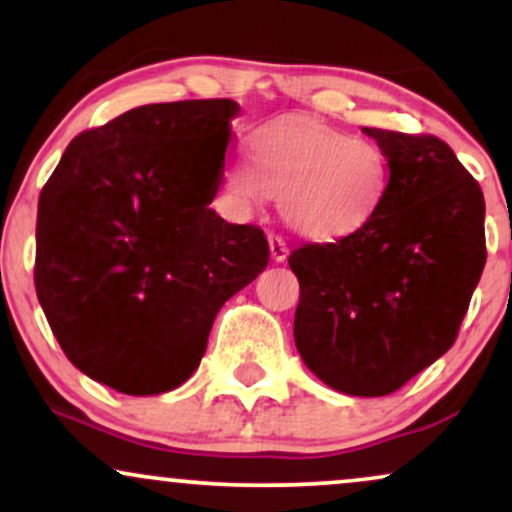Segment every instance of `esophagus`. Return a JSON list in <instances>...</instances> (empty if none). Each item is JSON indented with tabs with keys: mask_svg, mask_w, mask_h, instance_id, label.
I'll use <instances>...</instances> for the list:
<instances>
[{
	"mask_svg": "<svg viewBox=\"0 0 512 512\" xmlns=\"http://www.w3.org/2000/svg\"><path fill=\"white\" fill-rule=\"evenodd\" d=\"M269 252H272L274 262H284L286 257H289V245H286L284 238L272 233V236H269Z\"/></svg>",
	"mask_w": 512,
	"mask_h": 512,
	"instance_id": "34e87169",
	"label": "esophagus"
}]
</instances>
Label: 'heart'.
<instances>
[{
	"mask_svg": "<svg viewBox=\"0 0 512 512\" xmlns=\"http://www.w3.org/2000/svg\"><path fill=\"white\" fill-rule=\"evenodd\" d=\"M248 165L226 173V187L243 209L279 199L293 231L315 240L349 236L373 219L387 187L378 146L337 129L291 122L252 134Z\"/></svg>",
	"mask_w": 512,
	"mask_h": 512,
	"instance_id": "1",
	"label": "heart"
}]
</instances>
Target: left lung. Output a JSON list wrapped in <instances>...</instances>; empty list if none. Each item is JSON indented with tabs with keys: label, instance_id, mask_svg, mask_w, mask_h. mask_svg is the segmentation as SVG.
I'll return each mask as SVG.
<instances>
[{
	"label": "left lung",
	"instance_id": "obj_1",
	"mask_svg": "<svg viewBox=\"0 0 512 512\" xmlns=\"http://www.w3.org/2000/svg\"><path fill=\"white\" fill-rule=\"evenodd\" d=\"M363 132L387 158L383 202L349 236L291 252L293 337L322 383L383 397L455 344L486 264V204L443 139Z\"/></svg>",
	"mask_w": 512,
	"mask_h": 512
}]
</instances>
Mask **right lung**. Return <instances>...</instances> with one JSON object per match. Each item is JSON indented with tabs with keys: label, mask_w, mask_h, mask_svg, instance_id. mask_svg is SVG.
I'll return each mask as SVG.
<instances>
[{
	"label": "right lung",
	"mask_w": 512,
	"mask_h": 512,
	"mask_svg": "<svg viewBox=\"0 0 512 512\" xmlns=\"http://www.w3.org/2000/svg\"><path fill=\"white\" fill-rule=\"evenodd\" d=\"M236 101L142 105L67 146L38 199L35 293L81 373L125 395L185 383L221 305L269 262L219 192Z\"/></svg>",
	"instance_id": "right-lung-1"
}]
</instances>
